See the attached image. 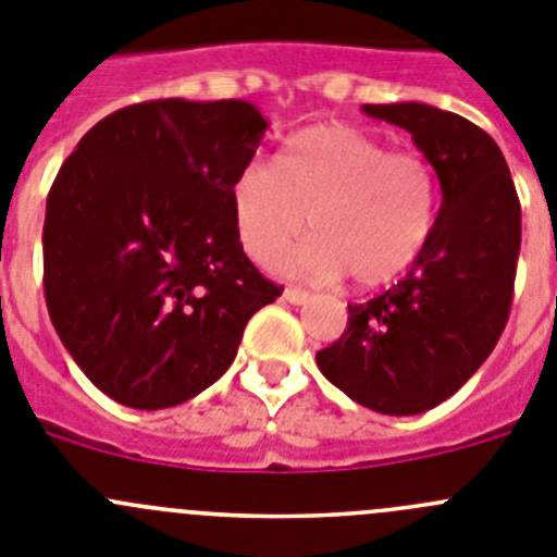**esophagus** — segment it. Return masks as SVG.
I'll return each instance as SVG.
<instances>
[{
  "label": "esophagus",
  "mask_w": 557,
  "mask_h": 557,
  "mask_svg": "<svg viewBox=\"0 0 557 557\" xmlns=\"http://www.w3.org/2000/svg\"><path fill=\"white\" fill-rule=\"evenodd\" d=\"M284 298L289 300V304H306V300H309V293H306V289H300V287H287L284 289Z\"/></svg>",
  "instance_id": "obj_1"
}]
</instances>
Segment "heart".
<instances>
[{
    "instance_id": "obj_1",
    "label": "heart",
    "mask_w": 557,
    "mask_h": 557,
    "mask_svg": "<svg viewBox=\"0 0 557 557\" xmlns=\"http://www.w3.org/2000/svg\"><path fill=\"white\" fill-rule=\"evenodd\" d=\"M245 253L273 264L304 234L314 237L282 264L287 273L381 287L414 268L438 215V178L417 151H392L348 124H318L284 143L278 165L253 157L232 182Z\"/></svg>"
}]
</instances>
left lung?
<instances>
[{
    "label": "left lung",
    "mask_w": 557,
    "mask_h": 557,
    "mask_svg": "<svg viewBox=\"0 0 557 557\" xmlns=\"http://www.w3.org/2000/svg\"><path fill=\"white\" fill-rule=\"evenodd\" d=\"M361 110L411 132L436 168L442 207L414 268L379 298L348 306V329L320 350L318 367L372 411L422 414L475 375L508 323L522 209L503 151L472 121L420 101Z\"/></svg>",
    "instance_id": "left-lung-1"
}]
</instances>
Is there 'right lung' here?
Returning a JSON list of instances; mask_svg holds the SVG:
<instances>
[{"label":"right lung","mask_w":557,"mask_h":557,"mask_svg":"<svg viewBox=\"0 0 557 557\" xmlns=\"http://www.w3.org/2000/svg\"><path fill=\"white\" fill-rule=\"evenodd\" d=\"M268 121L248 101L160 99L101 119L46 198L44 293L79 370L121 406L190 400L284 287L243 251L232 182Z\"/></svg>","instance_id":"obj_1"}]
</instances>
